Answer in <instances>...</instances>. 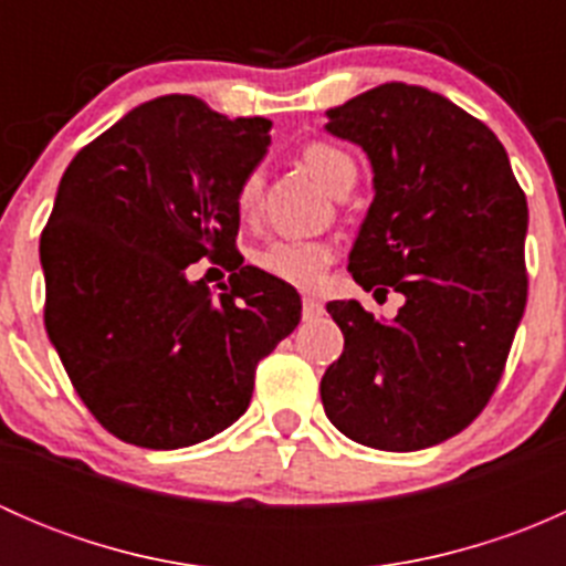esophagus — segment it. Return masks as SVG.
<instances>
[{
	"label": "esophagus",
	"mask_w": 566,
	"mask_h": 566,
	"mask_svg": "<svg viewBox=\"0 0 566 566\" xmlns=\"http://www.w3.org/2000/svg\"><path fill=\"white\" fill-rule=\"evenodd\" d=\"M325 312V306L319 304L317 298H312V295H306L304 298V319H317L319 315Z\"/></svg>",
	"instance_id": "esophagus-1"
}]
</instances>
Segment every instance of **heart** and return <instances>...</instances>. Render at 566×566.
Instances as JSON below:
<instances>
[{"label":"heart","instance_id":"obj_1","mask_svg":"<svg viewBox=\"0 0 566 566\" xmlns=\"http://www.w3.org/2000/svg\"><path fill=\"white\" fill-rule=\"evenodd\" d=\"M301 164H304L306 172L315 177L317 186L325 188L328 193L334 191L342 177L356 172L353 158L339 147L325 145V142L306 145L304 153H301ZM260 193L262 175L254 169V172L243 177L241 188H238V210L243 216L254 213L256 205H260ZM331 260H334V249L319 241H273L256 254L260 271L304 290L317 287L323 282V273L331 265Z\"/></svg>","mask_w":566,"mask_h":566}]
</instances>
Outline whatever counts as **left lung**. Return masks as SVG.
I'll return each mask as SVG.
<instances>
[{
  "label": "left lung",
  "mask_w": 566,
  "mask_h": 566,
  "mask_svg": "<svg viewBox=\"0 0 566 566\" xmlns=\"http://www.w3.org/2000/svg\"><path fill=\"white\" fill-rule=\"evenodd\" d=\"M325 117L373 167L347 268L364 290L405 295L394 319L356 298L325 306L345 334L319 380L325 416L364 447H436L482 413L504 373L528 293L526 193L499 136L424 87L380 84Z\"/></svg>",
  "instance_id": "8db88e82"
}]
</instances>
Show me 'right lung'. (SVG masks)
Here are the masks:
<instances>
[{"mask_svg": "<svg viewBox=\"0 0 566 566\" xmlns=\"http://www.w3.org/2000/svg\"><path fill=\"white\" fill-rule=\"evenodd\" d=\"M271 119L164 95L71 161L40 238L45 331L73 389L119 441L182 449L241 419L254 369L301 323V298L241 268L213 298L186 268L235 254L238 188Z\"/></svg>", "mask_w": 566, "mask_h": 566, "instance_id": "obj_1", "label": "right lung"}]
</instances>
